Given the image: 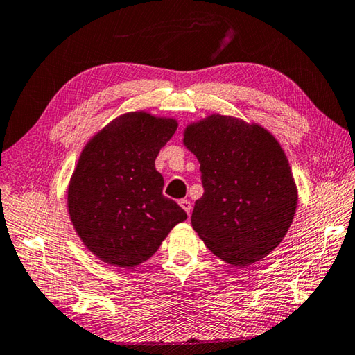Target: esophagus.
<instances>
[{
	"label": "esophagus",
	"mask_w": 355,
	"mask_h": 355,
	"mask_svg": "<svg viewBox=\"0 0 355 355\" xmlns=\"http://www.w3.org/2000/svg\"><path fill=\"white\" fill-rule=\"evenodd\" d=\"M179 205L182 207V209L185 210L187 215H190V213H191V202H190L189 199H180V200H179Z\"/></svg>",
	"instance_id": "obj_1"
}]
</instances>
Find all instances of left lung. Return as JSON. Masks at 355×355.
Instances as JSON below:
<instances>
[{
    "instance_id": "obj_1",
    "label": "left lung",
    "mask_w": 355,
    "mask_h": 355,
    "mask_svg": "<svg viewBox=\"0 0 355 355\" xmlns=\"http://www.w3.org/2000/svg\"><path fill=\"white\" fill-rule=\"evenodd\" d=\"M199 160L204 195L191 225L209 250L236 267L263 259L286 236L297 210V185L287 157L257 123L211 114L184 131Z\"/></svg>"
}]
</instances>
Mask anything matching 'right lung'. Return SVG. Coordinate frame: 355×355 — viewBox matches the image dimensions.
Returning <instances> with one entry per match:
<instances>
[{
    "label": "right lung",
    "instance_id": "obj_1",
    "mask_svg": "<svg viewBox=\"0 0 355 355\" xmlns=\"http://www.w3.org/2000/svg\"><path fill=\"white\" fill-rule=\"evenodd\" d=\"M175 119L126 112L92 137L68 189L71 223L105 263L135 267L156 253L187 213L164 196L155 160L175 135Z\"/></svg>",
    "mask_w": 355,
    "mask_h": 355
}]
</instances>
